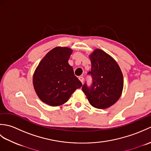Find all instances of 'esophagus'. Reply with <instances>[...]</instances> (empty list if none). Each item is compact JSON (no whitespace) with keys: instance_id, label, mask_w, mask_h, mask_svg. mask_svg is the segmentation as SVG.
I'll use <instances>...</instances> for the list:
<instances>
[{"instance_id":"1","label":"esophagus","mask_w":151,"mask_h":151,"mask_svg":"<svg viewBox=\"0 0 151 151\" xmlns=\"http://www.w3.org/2000/svg\"><path fill=\"white\" fill-rule=\"evenodd\" d=\"M79 80L82 82V83H83V82H84V77H83V76H80V77H79Z\"/></svg>"}]
</instances>
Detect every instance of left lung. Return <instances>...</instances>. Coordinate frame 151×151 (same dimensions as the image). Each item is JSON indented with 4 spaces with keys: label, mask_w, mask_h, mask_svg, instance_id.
Here are the masks:
<instances>
[{
    "label": "left lung",
    "mask_w": 151,
    "mask_h": 151,
    "mask_svg": "<svg viewBox=\"0 0 151 151\" xmlns=\"http://www.w3.org/2000/svg\"><path fill=\"white\" fill-rule=\"evenodd\" d=\"M89 58L91 62L92 84L85 83L82 91L89 103L96 108L105 109L114 104L120 98L123 89V76L119 66L109 54L95 49Z\"/></svg>",
    "instance_id": "8db88e82"
}]
</instances>
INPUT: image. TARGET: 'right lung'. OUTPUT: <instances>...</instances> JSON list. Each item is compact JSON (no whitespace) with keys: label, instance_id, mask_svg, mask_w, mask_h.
Instances as JSON below:
<instances>
[{"label":"right lung","instance_id":"1","mask_svg":"<svg viewBox=\"0 0 151 151\" xmlns=\"http://www.w3.org/2000/svg\"><path fill=\"white\" fill-rule=\"evenodd\" d=\"M73 50L57 47L50 50L35 70L33 84L41 101L52 106L63 104L82 86L68 60Z\"/></svg>","mask_w":151,"mask_h":151}]
</instances>
